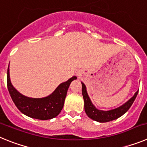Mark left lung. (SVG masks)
I'll list each match as a JSON object with an SVG mask.
<instances>
[{
  "label": "left lung",
  "instance_id": "left-lung-1",
  "mask_svg": "<svg viewBox=\"0 0 147 147\" xmlns=\"http://www.w3.org/2000/svg\"><path fill=\"white\" fill-rule=\"evenodd\" d=\"M81 83L82 85V91L84 103H85L84 106H85V113H86L87 115L90 119H93V120L96 121L100 122V123H105V122L113 121L124 115L127 110L130 108L132 103L134 102L135 99H136V96H137L138 93V90L132 98H129L124 105H122L121 106L117 107V108L110 110H101L97 109L93 105V104L92 103L91 100H90L88 94L86 86H85V85L82 82Z\"/></svg>",
  "mask_w": 147,
  "mask_h": 147
}]
</instances>
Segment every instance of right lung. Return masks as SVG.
I'll return each mask as SVG.
<instances>
[{
  "mask_svg": "<svg viewBox=\"0 0 147 147\" xmlns=\"http://www.w3.org/2000/svg\"><path fill=\"white\" fill-rule=\"evenodd\" d=\"M76 78L74 76L67 81L61 83L48 96L31 98L21 94L14 88L10 80L9 67H8L7 88L13 102L22 113L32 119L49 120L57 116L61 112L70 84Z\"/></svg>",
  "mask_w": 147,
  "mask_h": 147,
  "instance_id": "1",
  "label": "right lung"
}]
</instances>
